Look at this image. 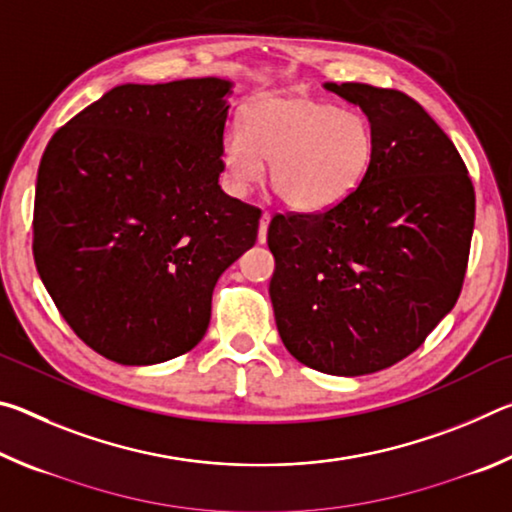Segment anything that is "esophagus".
Returning a JSON list of instances; mask_svg holds the SVG:
<instances>
[{
	"label": "esophagus",
	"mask_w": 512,
	"mask_h": 512,
	"mask_svg": "<svg viewBox=\"0 0 512 512\" xmlns=\"http://www.w3.org/2000/svg\"><path fill=\"white\" fill-rule=\"evenodd\" d=\"M268 223H271V212H264V214H262V221H259V232H257V241H259V244H266Z\"/></svg>",
	"instance_id": "1"
}]
</instances>
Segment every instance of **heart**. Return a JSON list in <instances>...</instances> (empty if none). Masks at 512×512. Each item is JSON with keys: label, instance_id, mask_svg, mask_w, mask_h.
Instances as JSON below:
<instances>
[{"label": "heart", "instance_id": "obj_1", "mask_svg": "<svg viewBox=\"0 0 512 512\" xmlns=\"http://www.w3.org/2000/svg\"><path fill=\"white\" fill-rule=\"evenodd\" d=\"M375 153V128L363 112L300 90L259 94L244 108L241 128L221 142L235 192L255 187L264 178V160H271L275 194L307 214L325 212L357 192Z\"/></svg>", "mask_w": 512, "mask_h": 512}]
</instances>
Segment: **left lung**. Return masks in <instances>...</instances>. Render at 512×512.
<instances>
[{
	"label": "left lung",
	"mask_w": 512,
	"mask_h": 512,
	"mask_svg": "<svg viewBox=\"0 0 512 512\" xmlns=\"http://www.w3.org/2000/svg\"><path fill=\"white\" fill-rule=\"evenodd\" d=\"M375 128V162L343 203L275 214L271 302L293 357L359 377L409 357L461 296L474 185L418 101L366 83H325Z\"/></svg>",
	"instance_id": "obj_1"
}]
</instances>
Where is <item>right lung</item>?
Masks as SVG:
<instances>
[{"instance_id":"add662e5","label":"right lung","mask_w":512,"mask_h":512,"mask_svg":"<svg viewBox=\"0 0 512 512\" xmlns=\"http://www.w3.org/2000/svg\"><path fill=\"white\" fill-rule=\"evenodd\" d=\"M232 83L117 85L58 128L40 160L33 259L74 334L121 366L198 345L221 273L262 210L219 185Z\"/></svg>"}]
</instances>
